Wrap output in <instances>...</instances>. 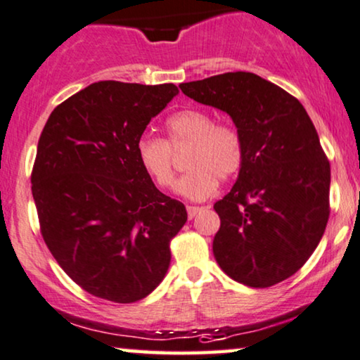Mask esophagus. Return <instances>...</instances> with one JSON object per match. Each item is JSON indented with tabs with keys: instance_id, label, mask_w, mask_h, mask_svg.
I'll return each instance as SVG.
<instances>
[{
	"instance_id": "esophagus-1",
	"label": "esophagus",
	"mask_w": 360,
	"mask_h": 360,
	"mask_svg": "<svg viewBox=\"0 0 360 360\" xmlns=\"http://www.w3.org/2000/svg\"><path fill=\"white\" fill-rule=\"evenodd\" d=\"M205 207H198V205H188V215L189 219H194L195 215H198L200 210H204Z\"/></svg>"
}]
</instances>
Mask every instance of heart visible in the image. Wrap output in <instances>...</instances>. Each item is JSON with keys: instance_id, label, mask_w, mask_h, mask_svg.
<instances>
[{"instance_id": "b5f03b06", "label": "heart", "mask_w": 360, "mask_h": 360, "mask_svg": "<svg viewBox=\"0 0 360 360\" xmlns=\"http://www.w3.org/2000/svg\"><path fill=\"white\" fill-rule=\"evenodd\" d=\"M166 130L172 146L191 145L189 171L177 181L174 191L191 200H204L217 191L219 179H230L242 169L245 148L233 124L215 123L209 112L186 108L171 115ZM136 158L148 176L161 188L174 181L172 153L166 140L145 135L136 143Z\"/></svg>"}]
</instances>
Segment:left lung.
Here are the masks:
<instances>
[{
  "instance_id": "left-lung-1",
  "label": "left lung",
  "mask_w": 360,
  "mask_h": 360,
  "mask_svg": "<svg viewBox=\"0 0 360 360\" xmlns=\"http://www.w3.org/2000/svg\"><path fill=\"white\" fill-rule=\"evenodd\" d=\"M179 87L227 113L245 148L236 184L214 204L215 260L242 285L280 283L304 265L329 219L330 166L309 115L293 95L252 72Z\"/></svg>"
}]
</instances>
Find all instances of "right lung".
<instances>
[{"label":"right lung","instance_id":"right-lung-1","mask_svg":"<svg viewBox=\"0 0 360 360\" xmlns=\"http://www.w3.org/2000/svg\"><path fill=\"white\" fill-rule=\"evenodd\" d=\"M177 94L174 84L102 80L56 107L41 133L31 183L42 237L97 298L135 303L169 268L188 212L156 188L136 143Z\"/></svg>","mask_w":360,"mask_h":360}]
</instances>
